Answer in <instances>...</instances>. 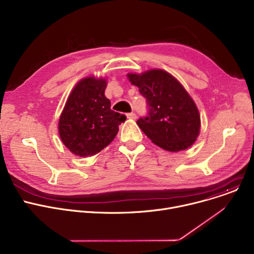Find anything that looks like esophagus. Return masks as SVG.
I'll use <instances>...</instances> for the list:
<instances>
[{
	"instance_id": "obj_1",
	"label": "esophagus",
	"mask_w": 254,
	"mask_h": 254,
	"mask_svg": "<svg viewBox=\"0 0 254 254\" xmlns=\"http://www.w3.org/2000/svg\"><path fill=\"white\" fill-rule=\"evenodd\" d=\"M127 118H129V120H136V118H137V115H136V113H134V112L127 113Z\"/></svg>"
}]
</instances>
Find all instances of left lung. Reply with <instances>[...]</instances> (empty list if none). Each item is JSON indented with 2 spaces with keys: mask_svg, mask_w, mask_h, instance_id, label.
<instances>
[{
  "mask_svg": "<svg viewBox=\"0 0 254 254\" xmlns=\"http://www.w3.org/2000/svg\"><path fill=\"white\" fill-rule=\"evenodd\" d=\"M127 77L146 98L148 114L137 121L146 136L171 152L192 146L200 131V115L179 80L162 69L128 73Z\"/></svg>",
  "mask_w": 254,
  "mask_h": 254,
  "instance_id": "1",
  "label": "left lung"
}]
</instances>
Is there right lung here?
Segmentation results:
<instances>
[{
	"label": "right lung",
	"mask_w": 254,
	"mask_h": 254,
	"mask_svg": "<svg viewBox=\"0 0 254 254\" xmlns=\"http://www.w3.org/2000/svg\"><path fill=\"white\" fill-rule=\"evenodd\" d=\"M106 79L94 76L77 82L59 120V134L63 144L80 157L93 156L108 146L118 132L125 114L111 110L105 97Z\"/></svg>",
	"instance_id": "right-lung-1"
}]
</instances>
